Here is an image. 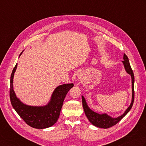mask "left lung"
<instances>
[{"instance_id": "8db88e82", "label": "left lung", "mask_w": 146, "mask_h": 146, "mask_svg": "<svg viewBox=\"0 0 146 146\" xmlns=\"http://www.w3.org/2000/svg\"><path fill=\"white\" fill-rule=\"evenodd\" d=\"M123 60L122 62L123 64L125 70L126 72L131 76L132 78V101L129 106L128 107L127 109L125 110V112L119 116L116 117V118H113L111 116L108 115L106 113H98L95 111L92 110L90 108L88 107V106L86 100L83 96L82 98V104L83 108H84V112L85 115L87 117V118L89 121L94 126L99 128H108L115 125L117 123H118L123 117L129 112L130 110L132 108L133 101H134V75L133 72L131 68L129 60H128V57L126 54H124L123 55Z\"/></svg>"}]
</instances>
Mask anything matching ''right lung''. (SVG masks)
<instances>
[{
	"label": "right lung",
	"mask_w": 146,
	"mask_h": 146,
	"mask_svg": "<svg viewBox=\"0 0 146 146\" xmlns=\"http://www.w3.org/2000/svg\"><path fill=\"white\" fill-rule=\"evenodd\" d=\"M17 66L18 64H16L12 71L10 81V100L13 108L26 123L31 127L44 129L52 127L58 121L64 99L68 91L74 86L73 84H64L57 87L53 91L47 104L44 106L26 104L17 98L14 90L13 78Z\"/></svg>",
	"instance_id": "1"
}]
</instances>
